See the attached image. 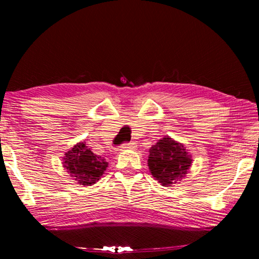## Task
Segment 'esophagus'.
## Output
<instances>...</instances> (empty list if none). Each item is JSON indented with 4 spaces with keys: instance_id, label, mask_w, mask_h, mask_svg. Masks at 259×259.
<instances>
[{
    "instance_id": "obj_1",
    "label": "esophagus",
    "mask_w": 259,
    "mask_h": 259,
    "mask_svg": "<svg viewBox=\"0 0 259 259\" xmlns=\"http://www.w3.org/2000/svg\"><path fill=\"white\" fill-rule=\"evenodd\" d=\"M134 145H135L134 143H124V144H122V145L120 146L119 150H120V151L128 150V148H133V147H134Z\"/></svg>"
}]
</instances>
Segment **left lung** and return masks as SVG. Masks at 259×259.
Segmentation results:
<instances>
[{"label":"left lung","instance_id":"left-lung-1","mask_svg":"<svg viewBox=\"0 0 259 259\" xmlns=\"http://www.w3.org/2000/svg\"><path fill=\"white\" fill-rule=\"evenodd\" d=\"M192 163L185 146L165 137L150 148L147 164L153 177L163 186H170L181 181Z\"/></svg>","mask_w":259,"mask_h":259}]
</instances>
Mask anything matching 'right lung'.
<instances>
[{
	"label": "right lung",
	"instance_id": "add662e5",
	"mask_svg": "<svg viewBox=\"0 0 259 259\" xmlns=\"http://www.w3.org/2000/svg\"><path fill=\"white\" fill-rule=\"evenodd\" d=\"M63 163L71 176L84 186H91L98 182L108 165L104 157L94 154L84 143L77 144L68 151Z\"/></svg>",
	"mask_w": 259,
	"mask_h": 259
}]
</instances>
